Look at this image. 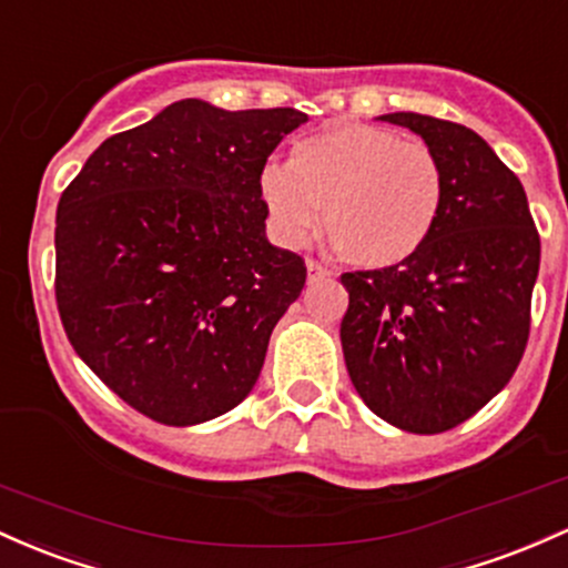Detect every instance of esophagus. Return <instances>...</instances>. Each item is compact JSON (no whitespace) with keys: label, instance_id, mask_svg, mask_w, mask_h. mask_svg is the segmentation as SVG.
Here are the masks:
<instances>
[{"label":"esophagus","instance_id":"esophagus-1","mask_svg":"<svg viewBox=\"0 0 568 568\" xmlns=\"http://www.w3.org/2000/svg\"><path fill=\"white\" fill-rule=\"evenodd\" d=\"M305 267H308V278L311 282H314V278H322V276H327V267H324L322 263H316V260H305Z\"/></svg>","mask_w":568,"mask_h":568}]
</instances>
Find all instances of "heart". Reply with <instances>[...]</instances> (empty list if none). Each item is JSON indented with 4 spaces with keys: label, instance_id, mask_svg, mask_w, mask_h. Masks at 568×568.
I'll use <instances>...</instances> for the list:
<instances>
[{
    "label": "heart",
    "instance_id": "1",
    "mask_svg": "<svg viewBox=\"0 0 568 568\" xmlns=\"http://www.w3.org/2000/svg\"><path fill=\"white\" fill-rule=\"evenodd\" d=\"M257 190L282 244H303L324 206V233L348 263L392 267L437 231L448 182L426 144L375 125H335L292 146L290 165H263Z\"/></svg>",
    "mask_w": 568,
    "mask_h": 568
}]
</instances>
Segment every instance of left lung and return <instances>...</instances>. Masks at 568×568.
<instances>
[{"mask_svg":"<svg viewBox=\"0 0 568 568\" xmlns=\"http://www.w3.org/2000/svg\"><path fill=\"white\" fill-rule=\"evenodd\" d=\"M424 139L445 169V209L418 254L343 273L341 343L348 375L375 416L437 435L490 403L520 365L539 273L526 190L496 152L450 120L381 114Z\"/></svg>","mask_w":568,"mask_h":568,"instance_id":"1","label":"left lung"}]
</instances>
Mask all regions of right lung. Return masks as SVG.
Here are the masks:
<instances>
[{
	"label": "right lung",
	"instance_id": "obj_1",
	"mask_svg": "<svg viewBox=\"0 0 568 568\" xmlns=\"http://www.w3.org/2000/svg\"><path fill=\"white\" fill-rule=\"evenodd\" d=\"M308 114L201 99L114 133L61 193L55 303L69 343L133 410L193 426L244 403L305 284L265 239L260 171Z\"/></svg>",
	"mask_w": 568,
	"mask_h": 568
}]
</instances>
